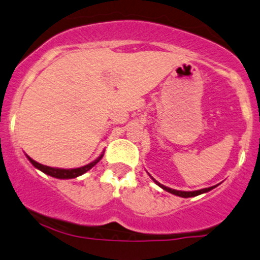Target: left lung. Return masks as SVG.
Returning <instances> with one entry per match:
<instances>
[{
  "label": "left lung",
  "instance_id": "obj_1",
  "mask_svg": "<svg viewBox=\"0 0 260 260\" xmlns=\"http://www.w3.org/2000/svg\"><path fill=\"white\" fill-rule=\"evenodd\" d=\"M153 180H154V179H153ZM154 182L157 183V184L159 185L160 188H163V189L167 190V192L172 193V194H174V196L183 197V198H189V197H196V196H199V194H202V193H207V192H209L210 189H213V188L217 187V185H214V187L204 188V189H199V190H193V192H184V190H176V189H172V188L166 187V185H163V184H160V183H158L157 180H154Z\"/></svg>",
  "mask_w": 260,
  "mask_h": 260
}]
</instances>
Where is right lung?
<instances>
[{
    "label": "right lung",
    "mask_w": 260,
    "mask_h": 260,
    "mask_svg": "<svg viewBox=\"0 0 260 260\" xmlns=\"http://www.w3.org/2000/svg\"><path fill=\"white\" fill-rule=\"evenodd\" d=\"M102 157H103V154L101 155V157H98L97 159L94 160V162L89 163V165H87V166L81 167V168L62 169V168H52V167L43 166V165H41V163L36 162V160H34V159H32V158H29L28 155H27V158H28L29 162H31L32 165L36 167L37 169H40V171H42L43 173L48 174V176L54 177V178H59V179H72V178H76V177L82 176V174L86 173L87 171H89V169H91L92 167H94L95 165H97V163L100 162L101 158H102Z\"/></svg>",
    "instance_id": "add662e5"
}]
</instances>
